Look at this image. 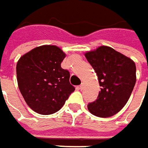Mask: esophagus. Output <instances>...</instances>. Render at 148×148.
<instances>
[{
    "mask_svg": "<svg viewBox=\"0 0 148 148\" xmlns=\"http://www.w3.org/2000/svg\"><path fill=\"white\" fill-rule=\"evenodd\" d=\"M83 88H84V83L82 82V84L80 85L79 87H78V88H79V89H82Z\"/></svg>",
    "mask_w": 148,
    "mask_h": 148,
    "instance_id": "34e87169",
    "label": "esophagus"
}]
</instances>
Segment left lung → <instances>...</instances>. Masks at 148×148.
I'll list each match as a JSON object with an SVG mask.
<instances>
[{
  "label": "left lung",
  "instance_id": "8db88e82",
  "mask_svg": "<svg viewBox=\"0 0 148 148\" xmlns=\"http://www.w3.org/2000/svg\"><path fill=\"white\" fill-rule=\"evenodd\" d=\"M98 75L101 87L97 99L88 104L91 114L110 117L123 109L136 84V65L130 58L108 46L85 54Z\"/></svg>",
  "mask_w": 148,
  "mask_h": 148
}]
</instances>
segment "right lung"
<instances>
[{
    "instance_id": "obj_1",
    "label": "right lung",
    "mask_w": 148,
    "mask_h": 148,
    "mask_svg": "<svg viewBox=\"0 0 148 148\" xmlns=\"http://www.w3.org/2000/svg\"><path fill=\"white\" fill-rule=\"evenodd\" d=\"M65 53L55 45L36 47L23 56L16 64L19 90L27 104L38 114L60 110L74 92L70 72L61 68Z\"/></svg>"
}]
</instances>
